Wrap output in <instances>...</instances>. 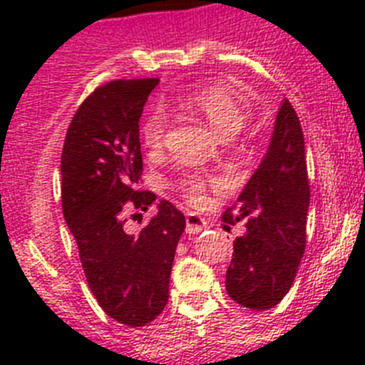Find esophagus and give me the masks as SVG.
I'll return each instance as SVG.
<instances>
[{
  "instance_id": "34e87169",
  "label": "esophagus",
  "mask_w": 365,
  "mask_h": 365,
  "mask_svg": "<svg viewBox=\"0 0 365 365\" xmlns=\"http://www.w3.org/2000/svg\"><path fill=\"white\" fill-rule=\"evenodd\" d=\"M206 228V221L197 214H186V232L188 234H199L201 230Z\"/></svg>"
}]
</instances>
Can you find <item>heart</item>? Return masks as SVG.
<instances>
[{
  "instance_id": "heart-1",
  "label": "heart",
  "mask_w": 365,
  "mask_h": 365,
  "mask_svg": "<svg viewBox=\"0 0 365 365\" xmlns=\"http://www.w3.org/2000/svg\"><path fill=\"white\" fill-rule=\"evenodd\" d=\"M182 108L190 113L201 115L221 137L230 138L247 125L250 118V106L240 93L227 86H202L185 96ZM166 115L155 109L144 118L140 128L143 144L151 151L163 148L166 135ZM180 193L190 202H201L206 193V182L195 173H185L175 182Z\"/></svg>"
}]
</instances>
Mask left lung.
Masks as SVG:
<instances>
[{
    "label": "left lung",
    "instance_id": "obj_1",
    "mask_svg": "<svg viewBox=\"0 0 365 365\" xmlns=\"http://www.w3.org/2000/svg\"><path fill=\"white\" fill-rule=\"evenodd\" d=\"M309 201L302 124L291 102L283 100L265 159L222 214L228 225L243 221L247 228L235 237L225 282L235 303L267 311L291 291L305 252Z\"/></svg>",
    "mask_w": 365,
    "mask_h": 365
}]
</instances>
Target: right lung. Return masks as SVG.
Instances as JSON below:
<instances>
[{
    "mask_svg": "<svg viewBox=\"0 0 365 365\" xmlns=\"http://www.w3.org/2000/svg\"><path fill=\"white\" fill-rule=\"evenodd\" d=\"M159 78L113 80L74 113L62 150V210L78 245L89 289L102 311L130 327L163 312L173 256L186 227L170 201L138 235L124 230L131 208L148 210L153 192L143 179L138 120Z\"/></svg>",
    "mask_w": 365,
    "mask_h": 365,
    "instance_id": "add662e5",
    "label": "right lung"
}]
</instances>
